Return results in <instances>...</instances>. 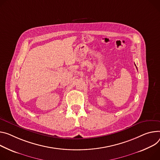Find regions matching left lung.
I'll list each match as a JSON object with an SVG mask.
<instances>
[{"label":"left lung","mask_w":160,"mask_h":160,"mask_svg":"<svg viewBox=\"0 0 160 160\" xmlns=\"http://www.w3.org/2000/svg\"><path fill=\"white\" fill-rule=\"evenodd\" d=\"M135 66H136V65H135Z\"/></svg>","instance_id":"8db88e82"}]
</instances>
